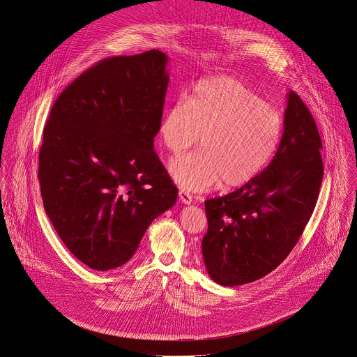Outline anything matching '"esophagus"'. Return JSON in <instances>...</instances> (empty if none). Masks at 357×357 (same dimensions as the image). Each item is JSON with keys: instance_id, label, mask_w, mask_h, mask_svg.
Returning <instances> with one entry per match:
<instances>
[{"instance_id": "1", "label": "esophagus", "mask_w": 357, "mask_h": 357, "mask_svg": "<svg viewBox=\"0 0 357 357\" xmlns=\"http://www.w3.org/2000/svg\"><path fill=\"white\" fill-rule=\"evenodd\" d=\"M179 199L182 201V204L185 205H190L192 202V195L186 192H179Z\"/></svg>"}]
</instances>
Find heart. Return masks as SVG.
I'll return each mask as SVG.
<instances>
[{"label": "heart", "mask_w": 357, "mask_h": 357, "mask_svg": "<svg viewBox=\"0 0 357 357\" xmlns=\"http://www.w3.org/2000/svg\"><path fill=\"white\" fill-rule=\"evenodd\" d=\"M278 111L243 82L219 76L197 82L192 98L178 96L165 111L159 136L174 155L201 151L168 163L172 181L186 192L246 186L272 163L284 137Z\"/></svg>", "instance_id": "1"}]
</instances>
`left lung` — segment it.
Segmentation results:
<instances>
[{"mask_svg":"<svg viewBox=\"0 0 357 357\" xmlns=\"http://www.w3.org/2000/svg\"><path fill=\"white\" fill-rule=\"evenodd\" d=\"M284 137L272 163L246 186L205 201L202 257L209 277L236 287L271 273L298 243L324 176L315 121L294 91L287 95Z\"/></svg>","mask_w":357,"mask_h":357,"instance_id":"8db88e82","label":"left lung"}]
</instances>
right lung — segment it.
Listing matches in <instances>:
<instances>
[{
  "instance_id": "obj_1",
  "label": "right lung",
  "mask_w": 357,
  "mask_h": 357,
  "mask_svg": "<svg viewBox=\"0 0 357 357\" xmlns=\"http://www.w3.org/2000/svg\"><path fill=\"white\" fill-rule=\"evenodd\" d=\"M159 50L111 56L55 100L39 151L45 211L69 251L95 271L136 252L178 189L153 151L168 86Z\"/></svg>"
}]
</instances>
